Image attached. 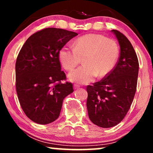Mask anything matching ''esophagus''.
I'll return each mask as SVG.
<instances>
[{
  "label": "esophagus",
  "instance_id": "obj_1",
  "mask_svg": "<svg viewBox=\"0 0 153 153\" xmlns=\"http://www.w3.org/2000/svg\"><path fill=\"white\" fill-rule=\"evenodd\" d=\"M79 87H80V86H79V85H76V84H74V88L75 90H76V89H78Z\"/></svg>",
  "mask_w": 153,
  "mask_h": 153
}]
</instances>
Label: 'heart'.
Masks as SVG:
<instances>
[{
    "label": "heart",
    "mask_w": 153,
    "mask_h": 153,
    "mask_svg": "<svg viewBox=\"0 0 153 153\" xmlns=\"http://www.w3.org/2000/svg\"><path fill=\"white\" fill-rule=\"evenodd\" d=\"M120 50L114 39L91 33L79 37L73 48L63 47L58 52L60 64L67 71H72L81 62L83 65L69 74V79L79 84H86L96 76L102 78L116 65Z\"/></svg>",
    "instance_id": "obj_1"
}]
</instances>
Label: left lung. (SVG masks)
Returning a JSON list of instances; mask_svg holds the SVG:
<instances>
[{"label":"left lung","instance_id":"obj_1","mask_svg":"<svg viewBox=\"0 0 153 153\" xmlns=\"http://www.w3.org/2000/svg\"><path fill=\"white\" fill-rule=\"evenodd\" d=\"M120 45L118 61L101 81L87 85V109L90 120L97 126H116L126 116L137 91L139 60L130 42L117 30H112Z\"/></svg>","mask_w":153,"mask_h":153}]
</instances>
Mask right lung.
I'll use <instances>...</instances> for the list:
<instances>
[{
    "instance_id": "obj_1",
    "label": "right lung",
    "mask_w": 153,
    "mask_h": 153,
    "mask_svg": "<svg viewBox=\"0 0 153 153\" xmlns=\"http://www.w3.org/2000/svg\"><path fill=\"white\" fill-rule=\"evenodd\" d=\"M76 33L47 28L30 35L18 54L15 65L16 91L29 119L47 125L59 117L64 98L74 92L72 83H62L58 52Z\"/></svg>"
}]
</instances>
